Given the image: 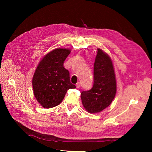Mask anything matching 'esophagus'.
Instances as JSON below:
<instances>
[{"label": "esophagus", "mask_w": 152, "mask_h": 152, "mask_svg": "<svg viewBox=\"0 0 152 152\" xmlns=\"http://www.w3.org/2000/svg\"><path fill=\"white\" fill-rule=\"evenodd\" d=\"M76 86L77 88H79V87H81V84H80V83H77L76 84Z\"/></svg>", "instance_id": "34e87169"}]
</instances>
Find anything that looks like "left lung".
I'll return each mask as SVG.
<instances>
[{
  "instance_id": "obj_1",
  "label": "left lung",
  "mask_w": 152,
  "mask_h": 152,
  "mask_svg": "<svg viewBox=\"0 0 152 152\" xmlns=\"http://www.w3.org/2000/svg\"><path fill=\"white\" fill-rule=\"evenodd\" d=\"M92 88L81 94L82 103L90 113L101 112L113 100L117 89L113 63L110 56L98 48L94 65Z\"/></svg>"
}]
</instances>
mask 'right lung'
<instances>
[{
  "label": "right lung",
  "instance_id": "obj_1",
  "mask_svg": "<svg viewBox=\"0 0 152 152\" xmlns=\"http://www.w3.org/2000/svg\"><path fill=\"white\" fill-rule=\"evenodd\" d=\"M70 52L69 49L57 48L44 56L37 66L32 81L33 92L37 101L45 108L57 106L68 90L76 88L70 82L68 70L63 66Z\"/></svg>",
  "mask_w": 152,
  "mask_h": 152
}]
</instances>
